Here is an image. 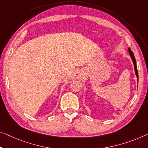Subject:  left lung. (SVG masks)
<instances>
[{
  "label": "left lung",
  "mask_w": 148,
  "mask_h": 148,
  "mask_svg": "<svg viewBox=\"0 0 148 148\" xmlns=\"http://www.w3.org/2000/svg\"><path fill=\"white\" fill-rule=\"evenodd\" d=\"M128 52L130 53V56L132 62H133L134 66V70H135V73L136 75V77H137V80H138V70H137V65H136V60L135 57H134V55L132 52V50H130V48H128Z\"/></svg>",
  "instance_id": "1"
}]
</instances>
